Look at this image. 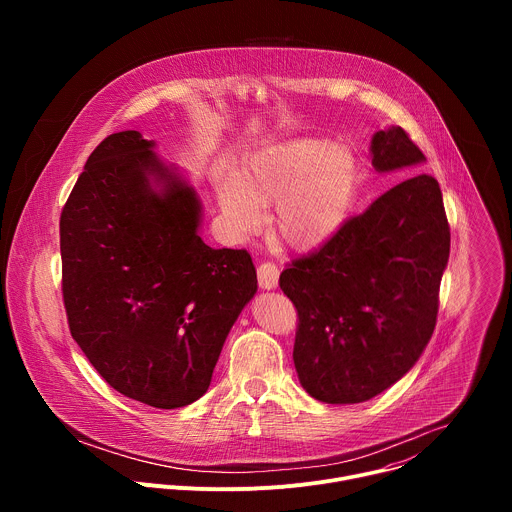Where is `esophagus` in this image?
<instances>
[{
  "instance_id": "1",
  "label": "esophagus",
  "mask_w": 512,
  "mask_h": 512,
  "mask_svg": "<svg viewBox=\"0 0 512 512\" xmlns=\"http://www.w3.org/2000/svg\"><path fill=\"white\" fill-rule=\"evenodd\" d=\"M259 275V287L261 289H275L279 281V267L275 263H261L257 269Z\"/></svg>"
}]
</instances>
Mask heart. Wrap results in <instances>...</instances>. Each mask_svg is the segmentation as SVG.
Listing matches in <instances>:
<instances>
[{
	"label": "heart",
	"mask_w": 512,
	"mask_h": 512,
	"mask_svg": "<svg viewBox=\"0 0 512 512\" xmlns=\"http://www.w3.org/2000/svg\"><path fill=\"white\" fill-rule=\"evenodd\" d=\"M360 184L356 156L326 139H296L271 148L237 170L218 190L231 233L247 239L271 214L273 243L308 253L346 223Z\"/></svg>",
	"instance_id": "obj_1"
}]
</instances>
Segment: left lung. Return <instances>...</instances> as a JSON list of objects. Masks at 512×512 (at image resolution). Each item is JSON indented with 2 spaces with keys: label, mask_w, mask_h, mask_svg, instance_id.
<instances>
[{
  "label": "left lung",
  "mask_w": 512,
  "mask_h": 512,
  "mask_svg": "<svg viewBox=\"0 0 512 512\" xmlns=\"http://www.w3.org/2000/svg\"><path fill=\"white\" fill-rule=\"evenodd\" d=\"M371 154L381 174L425 162L395 125L373 135ZM448 257L440 184L417 174L291 261L279 287L298 310L294 364L306 393L362 403L409 373L433 334Z\"/></svg>",
  "instance_id": "left-lung-1"
}]
</instances>
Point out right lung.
Segmentation results:
<instances>
[{
	"mask_svg": "<svg viewBox=\"0 0 512 512\" xmlns=\"http://www.w3.org/2000/svg\"><path fill=\"white\" fill-rule=\"evenodd\" d=\"M139 131L105 137L60 214L72 338L121 395L158 409L200 399L257 291L245 249H212L200 198Z\"/></svg>",
	"mask_w": 512,
	"mask_h": 512,
	"instance_id": "obj_1",
	"label": "right lung"
}]
</instances>
